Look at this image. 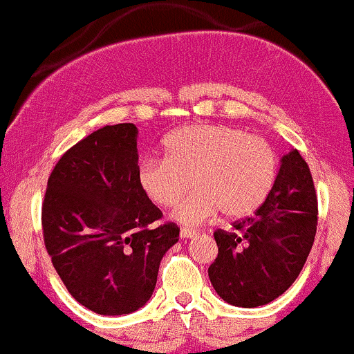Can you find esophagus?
Returning <instances> with one entry per match:
<instances>
[{"instance_id": "esophagus-1", "label": "esophagus", "mask_w": 354, "mask_h": 354, "mask_svg": "<svg viewBox=\"0 0 354 354\" xmlns=\"http://www.w3.org/2000/svg\"><path fill=\"white\" fill-rule=\"evenodd\" d=\"M180 236H181L183 239H191V238L196 236V231L189 230V228H183V230L180 231Z\"/></svg>"}]
</instances>
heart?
<instances>
[{
	"label": "heart",
	"instance_id": "b5f03b06",
	"mask_svg": "<svg viewBox=\"0 0 354 354\" xmlns=\"http://www.w3.org/2000/svg\"><path fill=\"white\" fill-rule=\"evenodd\" d=\"M278 173L268 141L226 124H191L165 140V160H145L138 181L158 206H171L191 185L194 189L174 206L171 218L194 226L214 216H250L265 203Z\"/></svg>",
	"mask_w": 354,
	"mask_h": 354
}]
</instances>
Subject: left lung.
<instances>
[{
    "label": "left lung",
    "mask_w": 354,
    "mask_h": 354,
    "mask_svg": "<svg viewBox=\"0 0 354 354\" xmlns=\"http://www.w3.org/2000/svg\"><path fill=\"white\" fill-rule=\"evenodd\" d=\"M318 225L315 185L298 149L279 160L271 193L233 231L218 230V258L208 268L219 298L256 308L281 296L301 273Z\"/></svg>",
    "instance_id": "1"
}]
</instances>
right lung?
<instances>
[{
    "mask_svg": "<svg viewBox=\"0 0 354 354\" xmlns=\"http://www.w3.org/2000/svg\"><path fill=\"white\" fill-rule=\"evenodd\" d=\"M138 128L96 129L68 149L48 180L43 236L70 295L88 310L128 315L151 298L160 263L180 239L138 181Z\"/></svg>",
    "mask_w": 354,
    "mask_h": 354,
    "instance_id": "right-lung-1",
    "label": "right lung"
}]
</instances>
